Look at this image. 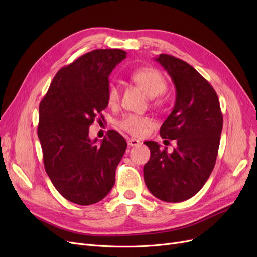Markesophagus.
Masks as SVG:
<instances>
[{"instance_id":"1","label":"esophagus","mask_w":257,"mask_h":257,"mask_svg":"<svg viewBox=\"0 0 257 257\" xmlns=\"http://www.w3.org/2000/svg\"><path fill=\"white\" fill-rule=\"evenodd\" d=\"M127 144H128V146H138V145H141L142 143L138 141V139H136V138H128L127 139Z\"/></svg>"}]
</instances>
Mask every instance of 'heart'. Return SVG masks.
<instances>
[{
	"mask_svg": "<svg viewBox=\"0 0 257 257\" xmlns=\"http://www.w3.org/2000/svg\"><path fill=\"white\" fill-rule=\"evenodd\" d=\"M131 79L141 88L148 96L155 97L163 94L167 89L164 76L153 67H142L131 74ZM121 91L119 84L110 82L107 88V102L109 106H115L120 100ZM152 125L149 116L134 113L124 114L118 122V126L133 136H142Z\"/></svg>",
	"mask_w": 257,
	"mask_h": 257,
	"instance_id": "b5f03b06",
	"label": "heart"
}]
</instances>
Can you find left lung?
<instances>
[{
  "instance_id": "8db88e82",
  "label": "left lung",
  "mask_w": 257,
  "mask_h": 257,
  "mask_svg": "<svg viewBox=\"0 0 257 257\" xmlns=\"http://www.w3.org/2000/svg\"><path fill=\"white\" fill-rule=\"evenodd\" d=\"M154 59L166 69L176 88L175 107L160 134L176 139L177 146L169 153L158 143L146 142L151 155L144 166V178L152 195L180 203L198 193L212 173L223 115L212 85L195 68L169 54Z\"/></svg>"
}]
</instances>
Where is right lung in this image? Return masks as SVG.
Returning a JSON list of instances; mask_svg holds the SVG:
<instances>
[{"mask_svg":"<svg viewBox=\"0 0 257 257\" xmlns=\"http://www.w3.org/2000/svg\"><path fill=\"white\" fill-rule=\"evenodd\" d=\"M126 58L121 49H96L62 67L40 104L37 135L44 166L54 188L74 204L98 203L115 182V169L126 150L118 132L97 144L89 127L108 106L112 69Z\"/></svg>","mask_w":257,"mask_h":257,"instance_id":"right-lung-1","label":"right lung"}]
</instances>
